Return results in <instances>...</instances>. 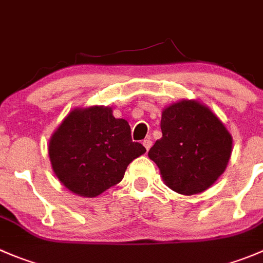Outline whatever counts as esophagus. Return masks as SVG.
I'll list each match as a JSON object with an SVG mask.
<instances>
[{"label": "esophagus", "mask_w": 263, "mask_h": 263, "mask_svg": "<svg viewBox=\"0 0 263 263\" xmlns=\"http://www.w3.org/2000/svg\"><path fill=\"white\" fill-rule=\"evenodd\" d=\"M142 145H144V146H145V149L149 150L150 147H152L153 142H152V140H150V139H145L144 141H142Z\"/></svg>", "instance_id": "34e87169"}]
</instances>
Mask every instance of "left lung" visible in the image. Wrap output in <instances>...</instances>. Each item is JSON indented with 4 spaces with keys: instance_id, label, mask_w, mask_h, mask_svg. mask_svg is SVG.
Here are the masks:
<instances>
[{
    "instance_id": "1",
    "label": "left lung",
    "mask_w": 263,
    "mask_h": 263,
    "mask_svg": "<svg viewBox=\"0 0 263 263\" xmlns=\"http://www.w3.org/2000/svg\"><path fill=\"white\" fill-rule=\"evenodd\" d=\"M162 137L149 150L163 182L182 195L200 194L225 172L233 137L221 119L198 100H180L162 111Z\"/></svg>"
}]
</instances>
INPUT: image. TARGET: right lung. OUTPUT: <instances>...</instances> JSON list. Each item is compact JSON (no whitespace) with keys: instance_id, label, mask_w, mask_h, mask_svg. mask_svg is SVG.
Wrapping results in <instances>:
<instances>
[{"instance_id":"add662e5","label":"right lung","mask_w":263,"mask_h":263,"mask_svg":"<svg viewBox=\"0 0 263 263\" xmlns=\"http://www.w3.org/2000/svg\"><path fill=\"white\" fill-rule=\"evenodd\" d=\"M146 152L131 139L126 119L109 106L74 108L48 141L53 173L72 193L95 198L121 182L127 165Z\"/></svg>"}]
</instances>
